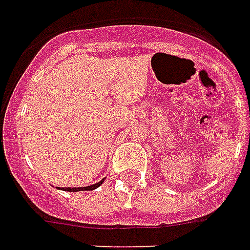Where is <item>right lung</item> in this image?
Listing matches in <instances>:
<instances>
[{"label":"right lung","instance_id":"add662e5","mask_svg":"<svg viewBox=\"0 0 250 250\" xmlns=\"http://www.w3.org/2000/svg\"><path fill=\"white\" fill-rule=\"evenodd\" d=\"M104 180H105V178L102 179L101 182L96 183V184H92V186H86V187H78V188H71V187H64V188H61V187H58V189L61 190H67V192H80V190H93L96 189V188H98V187L101 186L102 183H104Z\"/></svg>","mask_w":250,"mask_h":250}]
</instances>
